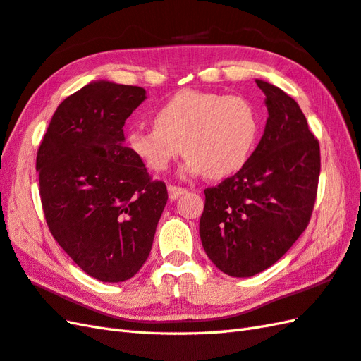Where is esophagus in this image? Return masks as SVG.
I'll return each instance as SVG.
<instances>
[{
  "mask_svg": "<svg viewBox=\"0 0 361 361\" xmlns=\"http://www.w3.org/2000/svg\"><path fill=\"white\" fill-rule=\"evenodd\" d=\"M167 192H169V198H171V200H177V198H180L181 195L186 194L188 189L173 186V184H171V186H167Z\"/></svg>",
  "mask_w": 361,
  "mask_h": 361,
  "instance_id": "obj_1",
  "label": "esophagus"
}]
</instances>
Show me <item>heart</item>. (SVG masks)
Here are the masks:
<instances>
[{"instance_id": "b5f03b06", "label": "heart", "mask_w": 361, "mask_h": 361, "mask_svg": "<svg viewBox=\"0 0 361 361\" xmlns=\"http://www.w3.org/2000/svg\"><path fill=\"white\" fill-rule=\"evenodd\" d=\"M155 126L133 130L129 147L154 172L188 155L183 171L221 180L249 161L258 137V115L249 99L184 90L155 112Z\"/></svg>"}]
</instances>
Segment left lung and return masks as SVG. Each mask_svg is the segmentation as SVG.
<instances>
[{
    "label": "left lung",
    "instance_id": "1",
    "mask_svg": "<svg viewBox=\"0 0 361 361\" xmlns=\"http://www.w3.org/2000/svg\"><path fill=\"white\" fill-rule=\"evenodd\" d=\"M266 128L246 166L204 190L200 237L211 262L231 276H252L288 252L311 220L320 145L294 98L263 80Z\"/></svg>",
    "mask_w": 361,
    "mask_h": 361
}]
</instances>
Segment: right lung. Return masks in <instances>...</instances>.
I'll return each instance as SVG.
<instances>
[{"label": "right lung", "mask_w": 361, "mask_h": 361, "mask_svg": "<svg viewBox=\"0 0 361 361\" xmlns=\"http://www.w3.org/2000/svg\"><path fill=\"white\" fill-rule=\"evenodd\" d=\"M145 99L138 86L89 82L56 107L37 154L50 233L104 283L141 269L167 203L166 184L124 146L123 126Z\"/></svg>", "instance_id": "1"}]
</instances>
